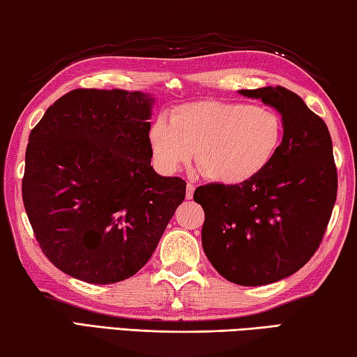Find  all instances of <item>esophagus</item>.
Masks as SVG:
<instances>
[{"label":"esophagus","mask_w":357,"mask_h":357,"mask_svg":"<svg viewBox=\"0 0 357 357\" xmlns=\"http://www.w3.org/2000/svg\"><path fill=\"white\" fill-rule=\"evenodd\" d=\"M193 192H195V185H193L192 183H187V189H185V198H187V200H192Z\"/></svg>","instance_id":"obj_1"}]
</instances>
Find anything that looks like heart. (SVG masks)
Here are the masks:
<instances>
[{
	"mask_svg": "<svg viewBox=\"0 0 357 357\" xmlns=\"http://www.w3.org/2000/svg\"><path fill=\"white\" fill-rule=\"evenodd\" d=\"M279 114L245 102L197 100L160 114L148 140L155 164L174 173L195 157L202 174L213 183L236 185L258 176L280 148Z\"/></svg>",
	"mask_w": 357,
	"mask_h": 357,
	"instance_id": "heart-1",
	"label": "heart"
}]
</instances>
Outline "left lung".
Instances as JSON below:
<instances>
[{
    "label": "left lung",
    "mask_w": 357,
    "mask_h": 357,
    "mask_svg": "<svg viewBox=\"0 0 357 357\" xmlns=\"http://www.w3.org/2000/svg\"><path fill=\"white\" fill-rule=\"evenodd\" d=\"M282 114L283 137L273 162L236 185L206 184L203 249L217 273L259 287L299 271L318 250L337 198V168L324 121L283 86L241 89Z\"/></svg>",
    "instance_id": "left-lung-1"
}]
</instances>
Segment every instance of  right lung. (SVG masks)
I'll use <instances>...</instances> for the list:
<instances>
[{
    "instance_id": "obj_1",
    "label": "right lung",
    "mask_w": 357,
    "mask_h": 357,
    "mask_svg": "<svg viewBox=\"0 0 357 357\" xmlns=\"http://www.w3.org/2000/svg\"><path fill=\"white\" fill-rule=\"evenodd\" d=\"M154 99L124 89H74L29 134L22 195L44 255L78 280L108 285L153 255L185 181L151 167Z\"/></svg>"
}]
</instances>
